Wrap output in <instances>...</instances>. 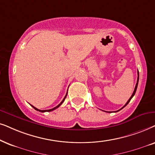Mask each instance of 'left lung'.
<instances>
[{
  "mask_svg": "<svg viewBox=\"0 0 155 155\" xmlns=\"http://www.w3.org/2000/svg\"><path fill=\"white\" fill-rule=\"evenodd\" d=\"M138 81H139V71H137V84H136V85H135V89H134V91H133V94H132V96H130V98H129V100H128V101H127V103H126V104H125V106H123V108H121L120 109V110H117V111H115V112H117V111L120 110H121V109H123V108H124V107H125V106H127V105L129 104V102H130V100H131V99H132V98H133V97L134 96V95H135V92H136V91H137V85H138ZM105 112H108V111H105ZM108 113H110V112H108Z\"/></svg>",
  "mask_w": 155,
  "mask_h": 155,
  "instance_id": "obj_1",
  "label": "left lung"
}]
</instances>
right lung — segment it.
I'll return each mask as SVG.
<instances>
[{"label":"right lung","instance_id":"obj_1","mask_svg":"<svg viewBox=\"0 0 155 155\" xmlns=\"http://www.w3.org/2000/svg\"><path fill=\"white\" fill-rule=\"evenodd\" d=\"M67 92H68V91H67ZM67 94H66V96H65V97L64 98V99L62 100V101H61L60 104H59L58 106H57L56 107H54V108H51V109H49V110H40V109H38V108H35V107H34L33 106H32V105H31V106L34 109H35L36 110H38V111H40V112H42V113H44V112H50V111H52V110H55V109H57V108H59V106H61V104H62V103L64 101V100H65V98H66V97H67Z\"/></svg>","mask_w":155,"mask_h":155}]
</instances>
